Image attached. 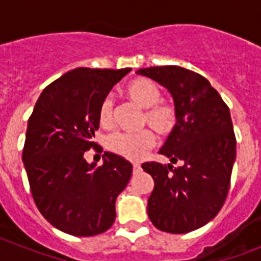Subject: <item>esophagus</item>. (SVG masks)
Returning <instances> with one entry per match:
<instances>
[{"label":"esophagus","instance_id":"1","mask_svg":"<svg viewBox=\"0 0 261 261\" xmlns=\"http://www.w3.org/2000/svg\"><path fill=\"white\" fill-rule=\"evenodd\" d=\"M141 169H142V168H141V165H139V164H134V165H133V171H134V173H138Z\"/></svg>","mask_w":261,"mask_h":261}]
</instances>
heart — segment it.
Segmentation results:
<instances>
[{"label": "heart", "instance_id": "obj_1", "mask_svg": "<svg viewBox=\"0 0 261 261\" xmlns=\"http://www.w3.org/2000/svg\"><path fill=\"white\" fill-rule=\"evenodd\" d=\"M126 96L141 108L143 124H149L161 137H167L177 124V112L171 102L163 101V92L149 79H135L126 87ZM98 122L110 127L114 120V104L110 97L104 98L98 107ZM154 145V135L150 130H142L135 134L112 133L107 137L106 146L112 153L123 159L138 161Z\"/></svg>", "mask_w": 261, "mask_h": 261}]
</instances>
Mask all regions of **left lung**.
Instances as JSON below:
<instances>
[{
    "instance_id": "obj_1",
    "label": "left lung",
    "mask_w": 261,
    "mask_h": 261,
    "mask_svg": "<svg viewBox=\"0 0 261 261\" xmlns=\"http://www.w3.org/2000/svg\"><path fill=\"white\" fill-rule=\"evenodd\" d=\"M138 74L154 80L172 94L177 112L174 127L160 154L177 161L142 164L154 180L147 200V214L157 229L182 234L204 226L226 200L236 135L230 111L203 75L180 66L139 69Z\"/></svg>"
}]
</instances>
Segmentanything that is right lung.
<instances>
[{
    "mask_svg": "<svg viewBox=\"0 0 261 261\" xmlns=\"http://www.w3.org/2000/svg\"><path fill=\"white\" fill-rule=\"evenodd\" d=\"M131 69L79 67L55 80L39 96L28 119L22 163L32 198L48 222L77 237L108 230L115 202L133 173L127 160L106 151L102 165L85 151L98 128V107Z\"/></svg>",
    "mask_w": 261,
    "mask_h": 261,
    "instance_id": "right-lung-1",
    "label": "right lung"
}]
</instances>
